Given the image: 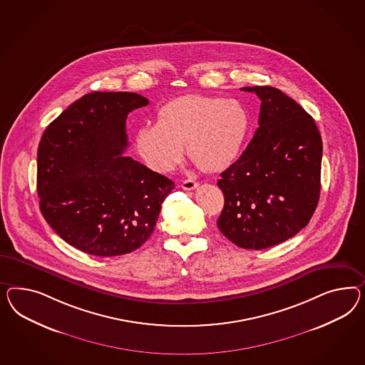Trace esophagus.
<instances>
[{
    "label": "esophagus",
    "instance_id": "34e87169",
    "mask_svg": "<svg viewBox=\"0 0 365 365\" xmlns=\"http://www.w3.org/2000/svg\"><path fill=\"white\" fill-rule=\"evenodd\" d=\"M197 180H194V179H186V180H183V183H182V188L183 190H186V191H191V190H195L197 187Z\"/></svg>",
    "mask_w": 365,
    "mask_h": 365
}]
</instances>
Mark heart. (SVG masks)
I'll use <instances>...</instances> for the list:
<instances>
[{
	"mask_svg": "<svg viewBox=\"0 0 365 365\" xmlns=\"http://www.w3.org/2000/svg\"><path fill=\"white\" fill-rule=\"evenodd\" d=\"M248 131V114L237 99L186 94L158 110L155 126L135 133V148L148 168L166 174L188 157L206 171L228 168Z\"/></svg>",
	"mask_w": 365,
	"mask_h": 365,
	"instance_id": "1",
	"label": "heart"
}]
</instances>
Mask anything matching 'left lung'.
Masks as SVG:
<instances>
[{"label": "left lung", "instance_id": "1", "mask_svg": "<svg viewBox=\"0 0 365 365\" xmlns=\"http://www.w3.org/2000/svg\"><path fill=\"white\" fill-rule=\"evenodd\" d=\"M242 90L262 101L259 128L217 180L225 195L217 227L237 247L263 250L295 237L314 215L323 143L314 118L283 91Z\"/></svg>", "mask_w": 365, "mask_h": 365}]
</instances>
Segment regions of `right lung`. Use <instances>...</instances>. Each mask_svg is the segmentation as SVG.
I'll return each mask as SVG.
<instances>
[{"instance_id": "1", "label": "right lung", "mask_w": 365, "mask_h": 365, "mask_svg": "<svg viewBox=\"0 0 365 365\" xmlns=\"http://www.w3.org/2000/svg\"><path fill=\"white\" fill-rule=\"evenodd\" d=\"M137 93L94 91L61 113L37 153L40 210L70 246L96 257L135 251L154 231L174 182L122 155Z\"/></svg>"}]
</instances>
